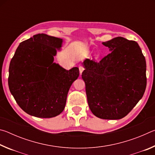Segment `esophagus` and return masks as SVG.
I'll return each mask as SVG.
<instances>
[{
    "label": "esophagus",
    "instance_id": "obj_1",
    "mask_svg": "<svg viewBox=\"0 0 155 155\" xmlns=\"http://www.w3.org/2000/svg\"><path fill=\"white\" fill-rule=\"evenodd\" d=\"M79 72H80V74H82V72H83V70H84V68H83V66H82V65H80L79 66Z\"/></svg>",
    "mask_w": 155,
    "mask_h": 155
}]
</instances>
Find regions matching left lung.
Listing matches in <instances>:
<instances>
[{"mask_svg":"<svg viewBox=\"0 0 155 155\" xmlns=\"http://www.w3.org/2000/svg\"><path fill=\"white\" fill-rule=\"evenodd\" d=\"M103 44L109 48V54L100 62H83L89 107L99 118L122 119L145 92L146 59L135 41L117 37Z\"/></svg>","mask_w":155,"mask_h":155,"instance_id":"8db88e82","label":"left lung"}]
</instances>
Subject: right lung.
<instances>
[{
  "instance_id": "1",
  "label": "right lung",
  "mask_w": 155,
  "mask_h": 155,
  "mask_svg": "<svg viewBox=\"0 0 155 155\" xmlns=\"http://www.w3.org/2000/svg\"><path fill=\"white\" fill-rule=\"evenodd\" d=\"M62 43L61 38L38 34L21 42L11 60L10 92L28 115L50 118L64 111L68 91L79 70L74 67L67 70L53 62Z\"/></svg>"
}]
</instances>
